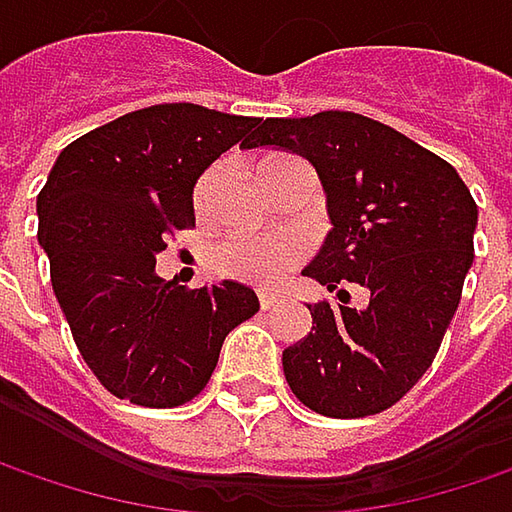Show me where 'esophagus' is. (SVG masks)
Segmentation results:
<instances>
[{"mask_svg": "<svg viewBox=\"0 0 512 512\" xmlns=\"http://www.w3.org/2000/svg\"><path fill=\"white\" fill-rule=\"evenodd\" d=\"M257 300H260V309H275V306L280 303L278 295H272V292H260Z\"/></svg>", "mask_w": 512, "mask_h": 512, "instance_id": "esophagus-1", "label": "esophagus"}]
</instances>
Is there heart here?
Instances as JSON below:
<instances>
[{"mask_svg": "<svg viewBox=\"0 0 512 512\" xmlns=\"http://www.w3.org/2000/svg\"><path fill=\"white\" fill-rule=\"evenodd\" d=\"M283 160H289V157H283V154L266 157L260 163V174ZM214 177H217V168H209L200 177V183L194 189L197 206L206 203L214 186ZM303 255H306V246L295 234H249V237H232V240H223L220 246H214L212 269L223 278L243 280V283H255V286H272L289 269H295Z\"/></svg>", "mask_w": 512, "mask_h": 512, "instance_id": "heart-1", "label": "heart"}]
</instances>
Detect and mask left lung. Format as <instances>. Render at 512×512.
I'll return each mask as SVG.
<instances>
[{"instance_id":"1","label":"left lung","mask_w":512,"mask_h":512,"mask_svg":"<svg viewBox=\"0 0 512 512\" xmlns=\"http://www.w3.org/2000/svg\"><path fill=\"white\" fill-rule=\"evenodd\" d=\"M306 157L332 232L303 275L341 303H309L312 332L283 349L303 407L329 418L389 410L430 369L473 266L478 206L458 171L401 131L352 111L257 120L246 148ZM368 303L348 306L345 286Z\"/></svg>"}]
</instances>
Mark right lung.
Returning a JSON list of instances; mask_svg holds the SVG:
<instances>
[{
  "label": "right lung",
  "instance_id": "add662e5",
  "mask_svg": "<svg viewBox=\"0 0 512 512\" xmlns=\"http://www.w3.org/2000/svg\"><path fill=\"white\" fill-rule=\"evenodd\" d=\"M255 123L166 102L56 157L36 197V234L79 355L111 395L157 410L186 404L209 384L226 335L260 309L243 283L186 292L154 272L168 237L194 226L197 177Z\"/></svg>",
  "mask_w": 512,
  "mask_h": 512
}]
</instances>
